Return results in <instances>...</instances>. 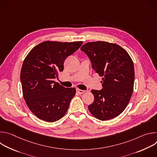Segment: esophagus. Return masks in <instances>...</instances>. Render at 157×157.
<instances>
[{"label":"esophagus","mask_w":157,"mask_h":157,"mask_svg":"<svg viewBox=\"0 0 157 157\" xmlns=\"http://www.w3.org/2000/svg\"><path fill=\"white\" fill-rule=\"evenodd\" d=\"M76 91H77V93H78V94H82V93H84L85 92L84 91L81 90V89H76Z\"/></svg>","instance_id":"esophagus-1"}]
</instances>
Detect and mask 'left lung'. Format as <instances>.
I'll list each match as a JSON object with an SVG mask.
<instances>
[{
	"label": "left lung",
	"mask_w": 157,
	"mask_h": 157,
	"mask_svg": "<svg viewBox=\"0 0 157 157\" xmlns=\"http://www.w3.org/2000/svg\"><path fill=\"white\" fill-rule=\"evenodd\" d=\"M81 50L102 76V89L91 91L94 100L88 106L89 112L101 121L116 117L126 108L133 92L135 72L130 56L118 44L101 41L86 43Z\"/></svg>",
	"instance_id": "obj_1"
}]
</instances>
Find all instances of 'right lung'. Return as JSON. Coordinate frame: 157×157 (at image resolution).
Instances as JSON below:
<instances>
[{"instance_id": "right-lung-1", "label": "right lung", "mask_w": 157, "mask_h": 157, "mask_svg": "<svg viewBox=\"0 0 157 157\" xmlns=\"http://www.w3.org/2000/svg\"><path fill=\"white\" fill-rule=\"evenodd\" d=\"M82 41H46L35 47L25 58L20 72L24 98L40 119L53 122L62 118L76 94L55 82L65 59L77 51Z\"/></svg>"}]
</instances>
